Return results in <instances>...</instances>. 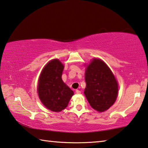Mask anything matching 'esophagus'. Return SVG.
I'll return each mask as SVG.
<instances>
[{"label": "esophagus", "mask_w": 148, "mask_h": 148, "mask_svg": "<svg viewBox=\"0 0 148 148\" xmlns=\"http://www.w3.org/2000/svg\"><path fill=\"white\" fill-rule=\"evenodd\" d=\"M76 93L77 94H80L81 93V92H80L79 90H76Z\"/></svg>", "instance_id": "esophagus-1"}]
</instances>
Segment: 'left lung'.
I'll list each match as a JSON object with an SVG mask.
<instances>
[{
	"mask_svg": "<svg viewBox=\"0 0 148 148\" xmlns=\"http://www.w3.org/2000/svg\"><path fill=\"white\" fill-rule=\"evenodd\" d=\"M86 87L84 94L92 108L103 112L116 100L118 83L108 66L99 59H94L86 68Z\"/></svg>",
	"mask_w": 148,
	"mask_h": 148,
	"instance_id": "8db88e82",
	"label": "left lung"
}]
</instances>
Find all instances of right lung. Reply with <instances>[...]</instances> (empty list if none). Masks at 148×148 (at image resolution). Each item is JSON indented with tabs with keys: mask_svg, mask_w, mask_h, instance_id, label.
I'll return each mask as SVG.
<instances>
[{
	"mask_svg": "<svg viewBox=\"0 0 148 148\" xmlns=\"http://www.w3.org/2000/svg\"><path fill=\"white\" fill-rule=\"evenodd\" d=\"M64 66L58 59L49 62L40 76L38 93L46 108L60 112L67 107L74 92L62 80Z\"/></svg>",
	"mask_w": 148,
	"mask_h": 148,
	"instance_id": "right-lung-1",
	"label": "right lung"
}]
</instances>
